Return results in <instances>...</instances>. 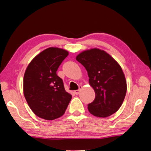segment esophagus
I'll list each match as a JSON object with an SVG mask.
<instances>
[{
  "mask_svg": "<svg viewBox=\"0 0 151 151\" xmlns=\"http://www.w3.org/2000/svg\"><path fill=\"white\" fill-rule=\"evenodd\" d=\"M81 88H82V86H79V89L74 91V93H75L76 95L79 94L80 92V89H81Z\"/></svg>",
  "mask_w": 151,
  "mask_h": 151,
  "instance_id": "esophagus-1",
  "label": "esophagus"
}]
</instances>
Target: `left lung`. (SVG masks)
<instances>
[{"label": "left lung", "instance_id": "1", "mask_svg": "<svg viewBox=\"0 0 151 151\" xmlns=\"http://www.w3.org/2000/svg\"><path fill=\"white\" fill-rule=\"evenodd\" d=\"M76 60L87 71L89 84L96 93L95 100L88 104V111L100 117L113 115L120 108L127 93V81L121 67L99 49L84 51Z\"/></svg>", "mask_w": 151, "mask_h": 151}]
</instances>
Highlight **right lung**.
Instances as JSON below:
<instances>
[{"label": "right lung", "mask_w": 151, "mask_h": 151, "mask_svg": "<svg viewBox=\"0 0 151 151\" xmlns=\"http://www.w3.org/2000/svg\"><path fill=\"white\" fill-rule=\"evenodd\" d=\"M67 51L49 47L37 55L27 68L23 79L24 96L37 116L53 120L65 113L71 100L56 71Z\"/></svg>", "instance_id": "right-lung-1"}]
</instances>
